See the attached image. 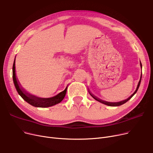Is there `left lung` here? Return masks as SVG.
Here are the masks:
<instances>
[{"label":"left lung","mask_w":153,"mask_h":153,"mask_svg":"<svg viewBox=\"0 0 153 153\" xmlns=\"http://www.w3.org/2000/svg\"><path fill=\"white\" fill-rule=\"evenodd\" d=\"M140 66H141V68H142V65H141V62H140ZM141 76H142V74H141V77H140V81H139V82H138V85H137V89H136V90L135 91V92L132 94L130 97H128L127 99H126V100H123V101H119V102H114V103H112V102H108V101H104V100H101V99H99V98H97L95 96H94L93 94H91V93H90L89 91V94H90V95L95 100H96L97 101H99V102H100V103H103V104H105V105H108V106H120V105H123V104H124V103H126L127 101H128L132 97H133L135 94H136V92L137 91V90H138V88H139V87H140V82H141Z\"/></svg>","instance_id":"obj_1"}]
</instances>
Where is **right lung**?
<instances>
[{
	"label": "right lung",
	"mask_w": 153,
	"mask_h": 153,
	"mask_svg": "<svg viewBox=\"0 0 153 153\" xmlns=\"http://www.w3.org/2000/svg\"><path fill=\"white\" fill-rule=\"evenodd\" d=\"M13 80L15 86V88L18 91V94L22 97V98L25 100L27 103L35 107L39 108H47L55 105L62 101L65 98L67 90V87L65 90L62 92L59 93L56 96H54L51 98H39L34 95H30L26 91L21 87L20 84L16 77L15 74V59L14 60V63L13 65Z\"/></svg>",
	"instance_id": "1"
}]
</instances>
